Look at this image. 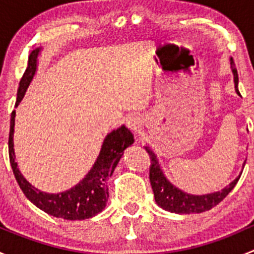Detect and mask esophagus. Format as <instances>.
Returning a JSON list of instances; mask_svg holds the SVG:
<instances>
[{
	"mask_svg": "<svg viewBox=\"0 0 254 254\" xmlns=\"http://www.w3.org/2000/svg\"><path fill=\"white\" fill-rule=\"evenodd\" d=\"M125 124H127V127H129L130 130H132L134 132H137L140 129V125H141V122H140V118L137 117V115L132 114V115H129V117L127 118V120H125Z\"/></svg>",
	"mask_w": 254,
	"mask_h": 254,
	"instance_id": "obj_1",
	"label": "esophagus"
}]
</instances>
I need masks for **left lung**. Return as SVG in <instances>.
I'll list each match as a JSON object with an SVG mask.
<instances>
[{
  "label": "left lung",
  "instance_id": "obj_1",
  "mask_svg": "<svg viewBox=\"0 0 254 254\" xmlns=\"http://www.w3.org/2000/svg\"><path fill=\"white\" fill-rule=\"evenodd\" d=\"M231 64L232 73H234V82H235V91L237 94H240L238 91V75L237 70L235 67V63L232 58L230 59ZM146 151L148 152L151 158L150 166V182L152 187L153 195L155 200L158 206L167 211L176 212V214H193V212H204L206 210H210L211 207L216 206L220 201L226 198L227 194L234 189L236 183L240 179H235L232 183L225 187L221 191H215V193L204 194V195H195L184 191L183 189L173 184L167 176L163 172L160 162H158L157 155L153 152L150 146H145ZM246 163V162H245Z\"/></svg>",
  "mask_w": 254,
  "mask_h": 254
}]
</instances>
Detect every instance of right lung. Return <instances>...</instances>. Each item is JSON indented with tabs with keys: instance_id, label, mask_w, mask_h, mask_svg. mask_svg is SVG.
<instances>
[{
	"instance_id": "obj_1",
	"label": "right lung",
	"mask_w": 254,
	"mask_h": 254,
	"mask_svg": "<svg viewBox=\"0 0 254 254\" xmlns=\"http://www.w3.org/2000/svg\"><path fill=\"white\" fill-rule=\"evenodd\" d=\"M40 49L42 48H37L30 53L28 66L18 87L16 107L23 99L27 88L37 72L38 56H39ZM14 118H16V111L12 112L11 114V127H9L8 137L9 162H11L17 183L19 184L24 195L40 210L51 216L60 217V219L84 220L99 214L106 207L109 198L108 187L106 186L107 179L112 177L125 148L134 143V135L131 134V131L125 125H122L117 130L109 132L104 139L97 161L86 177L68 190L58 194H50L39 190L34 186H32L18 170L13 148Z\"/></svg>"
}]
</instances>
